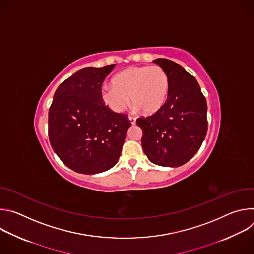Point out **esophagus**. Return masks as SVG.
<instances>
[{
	"label": "esophagus",
	"instance_id": "34e87169",
	"mask_svg": "<svg viewBox=\"0 0 254 254\" xmlns=\"http://www.w3.org/2000/svg\"><path fill=\"white\" fill-rule=\"evenodd\" d=\"M128 120H129V122H130V124L131 125H134L135 124V118H133V117H128Z\"/></svg>",
	"mask_w": 254,
	"mask_h": 254
}]
</instances>
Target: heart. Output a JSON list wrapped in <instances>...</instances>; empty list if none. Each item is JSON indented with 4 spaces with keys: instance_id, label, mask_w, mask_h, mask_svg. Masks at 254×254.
<instances>
[{
    "instance_id": "1",
    "label": "heart",
    "mask_w": 254,
    "mask_h": 254,
    "mask_svg": "<svg viewBox=\"0 0 254 254\" xmlns=\"http://www.w3.org/2000/svg\"><path fill=\"white\" fill-rule=\"evenodd\" d=\"M113 86H103L100 99L114 113L120 114L127 106L129 96L135 110L147 116L157 114L169 95V77L160 66H130L112 80Z\"/></svg>"
}]
</instances>
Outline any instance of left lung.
Returning <instances> with one entry per match:
<instances>
[{"instance_id":"obj_1","label":"left lung","mask_w":254,"mask_h":254,"mask_svg":"<svg viewBox=\"0 0 254 254\" xmlns=\"http://www.w3.org/2000/svg\"><path fill=\"white\" fill-rule=\"evenodd\" d=\"M169 77V95L161 110L138 118L141 146L148 159L163 167H179L200 149L208 129L207 102L200 85L179 64L165 58L154 60Z\"/></svg>"}]
</instances>
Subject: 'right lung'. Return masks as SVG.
<instances>
[{
    "label": "right lung",
    "mask_w": 254,
    "mask_h": 254,
    "mask_svg": "<svg viewBox=\"0 0 254 254\" xmlns=\"http://www.w3.org/2000/svg\"><path fill=\"white\" fill-rule=\"evenodd\" d=\"M115 64L78 70L56 89L49 108L51 147L71 170L93 175L113 168L120 159L127 116L104 105L99 91Z\"/></svg>",
    "instance_id": "right-lung-1"
}]
</instances>
